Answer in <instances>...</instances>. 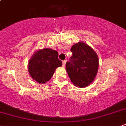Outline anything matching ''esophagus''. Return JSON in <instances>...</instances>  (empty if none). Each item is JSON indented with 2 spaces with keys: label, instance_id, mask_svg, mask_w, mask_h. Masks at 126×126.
Returning <instances> with one entry per match:
<instances>
[{
  "label": "esophagus",
  "instance_id": "34e87169",
  "mask_svg": "<svg viewBox=\"0 0 126 126\" xmlns=\"http://www.w3.org/2000/svg\"><path fill=\"white\" fill-rule=\"evenodd\" d=\"M66 62H67V61H65H65H62V66H63V67L65 66V63H66Z\"/></svg>",
  "mask_w": 126,
  "mask_h": 126
}]
</instances>
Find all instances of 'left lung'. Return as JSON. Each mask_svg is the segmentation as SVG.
I'll return each instance as SVG.
<instances>
[{
  "label": "left lung",
  "instance_id": "obj_1",
  "mask_svg": "<svg viewBox=\"0 0 126 126\" xmlns=\"http://www.w3.org/2000/svg\"><path fill=\"white\" fill-rule=\"evenodd\" d=\"M71 51L72 55L65 64L68 76L76 87H87L93 82L97 73V55L89 46L82 42L73 45Z\"/></svg>",
  "mask_w": 126,
  "mask_h": 126
}]
</instances>
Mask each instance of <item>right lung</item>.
I'll list each match as a JSON object with an SVG mask.
<instances>
[{
  "instance_id": "obj_1",
  "label": "right lung",
  "mask_w": 126,
  "mask_h": 126,
  "mask_svg": "<svg viewBox=\"0 0 126 126\" xmlns=\"http://www.w3.org/2000/svg\"><path fill=\"white\" fill-rule=\"evenodd\" d=\"M58 52L51 49L39 50L34 54L28 64V71L32 78L40 84L49 81L56 68L62 65Z\"/></svg>"
}]
</instances>
